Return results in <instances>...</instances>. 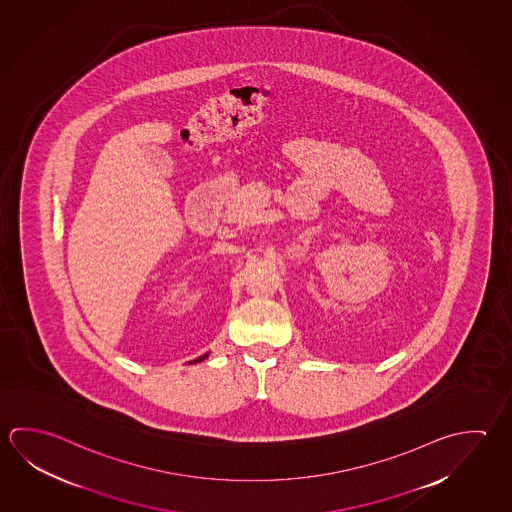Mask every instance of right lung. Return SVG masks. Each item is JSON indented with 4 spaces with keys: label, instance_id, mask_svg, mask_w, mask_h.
I'll list each match as a JSON object with an SVG mask.
<instances>
[{
    "label": "right lung",
    "instance_id": "obj_1",
    "mask_svg": "<svg viewBox=\"0 0 512 512\" xmlns=\"http://www.w3.org/2000/svg\"><path fill=\"white\" fill-rule=\"evenodd\" d=\"M207 355L209 354H205V355H202V357H198V359H196V361H204L205 357H207ZM195 361V363H196Z\"/></svg>",
    "mask_w": 512,
    "mask_h": 512
}]
</instances>
